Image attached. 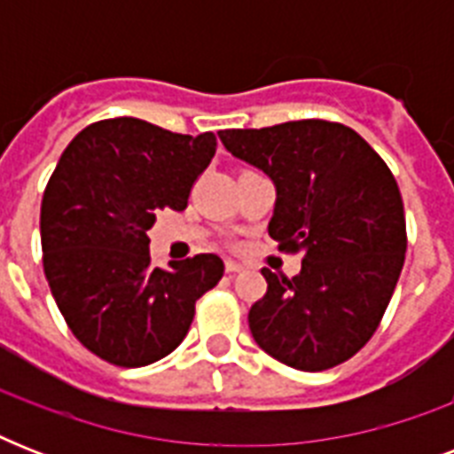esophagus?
<instances>
[{
  "mask_svg": "<svg viewBox=\"0 0 454 454\" xmlns=\"http://www.w3.org/2000/svg\"><path fill=\"white\" fill-rule=\"evenodd\" d=\"M245 269V263L235 262V259H226V273H240Z\"/></svg>",
  "mask_w": 454,
  "mask_h": 454,
  "instance_id": "1",
  "label": "esophagus"
}]
</instances>
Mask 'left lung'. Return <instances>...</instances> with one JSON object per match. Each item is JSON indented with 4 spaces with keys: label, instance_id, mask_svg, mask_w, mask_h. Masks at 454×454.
I'll list each match as a JSON object with an SVG mask.
<instances>
[{
    "label": "left lung",
    "instance_id": "1",
    "mask_svg": "<svg viewBox=\"0 0 454 454\" xmlns=\"http://www.w3.org/2000/svg\"><path fill=\"white\" fill-rule=\"evenodd\" d=\"M223 148L276 185L269 235L301 252L287 280L249 309L259 348L320 372L344 363L377 330L405 262V214L394 174L365 138L325 120L219 131Z\"/></svg>",
    "mask_w": 454,
    "mask_h": 454
}]
</instances>
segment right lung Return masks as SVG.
<instances>
[{
  "label": "right lung",
  "instance_id": "right-lung-1",
  "mask_svg": "<svg viewBox=\"0 0 454 454\" xmlns=\"http://www.w3.org/2000/svg\"><path fill=\"white\" fill-rule=\"evenodd\" d=\"M216 137L174 134L115 117L70 141L42 198L44 276L73 334L113 365L144 367L169 356L195 301L223 276L216 254L151 266L157 214L185 209Z\"/></svg>",
  "mask_w": 454,
  "mask_h": 454
}]
</instances>
